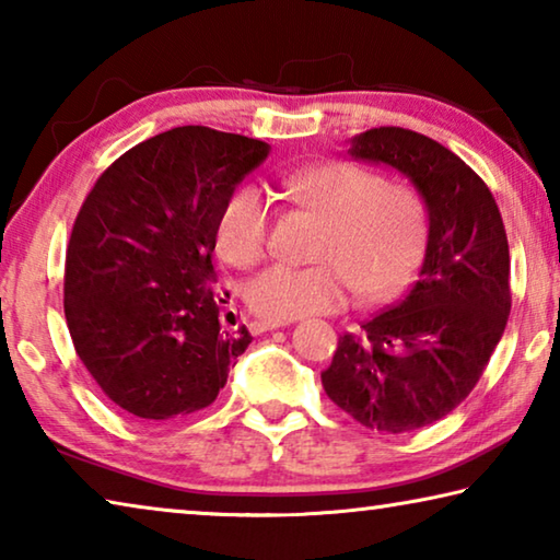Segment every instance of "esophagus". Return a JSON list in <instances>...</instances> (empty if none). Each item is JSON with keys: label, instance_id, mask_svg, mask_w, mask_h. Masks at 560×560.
I'll list each match as a JSON object with an SVG mask.
<instances>
[{"label": "esophagus", "instance_id": "1", "mask_svg": "<svg viewBox=\"0 0 560 560\" xmlns=\"http://www.w3.org/2000/svg\"><path fill=\"white\" fill-rule=\"evenodd\" d=\"M283 326H289L287 320H252L249 324V330L254 336H259V334H264V330H277V328H283Z\"/></svg>", "mask_w": 560, "mask_h": 560}]
</instances>
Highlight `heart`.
<instances>
[{
	"mask_svg": "<svg viewBox=\"0 0 560 560\" xmlns=\"http://www.w3.org/2000/svg\"><path fill=\"white\" fill-rule=\"evenodd\" d=\"M283 195L326 222L311 267H277L249 283L246 301L269 320L336 311L355 289L363 299L400 291L420 267L430 217L420 192L385 183L353 163H324L281 179ZM271 242V207L257 187L226 197L217 220V249L240 269L264 259Z\"/></svg>",
	"mask_w": 560,
	"mask_h": 560,
	"instance_id": "1",
	"label": "heart"
}]
</instances>
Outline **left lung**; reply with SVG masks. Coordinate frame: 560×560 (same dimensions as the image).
I'll return each instance as SVG.
<instances>
[{"label": "left lung", "mask_w": 560, "mask_h": 560, "mask_svg": "<svg viewBox=\"0 0 560 560\" xmlns=\"http://www.w3.org/2000/svg\"><path fill=\"white\" fill-rule=\"evenodd\" d=\"M348 155L405 175L428 205L420 279L407 296L338 338L320 373L340 410L377 432H412L450 415L485 373L511 311L509 242L494 195L438 140L373 128Z\"/></svg>", "instance_id": "8db88e82"}]
</instances>
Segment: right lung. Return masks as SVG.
Masks as SVG:
<instances>
[{
    "mask_svg": "<svg viewBox=\"0 0 560 560\" xmlns=\"http://www.w3.org/2000/svg\"><path fill=\"white\" fill-rule=\"evenodd\" d=\"M261 140L183 126L130 148L75 217L63 314L75 353L110 402L143 420L212 405L252 336L224 330L217 220L269 155Z\"/></svg>",
    "mask_w": 560,
    "mask_h": 560,
    "instance_id": "add662e5",
    "label": "right lung"
}]
</instances>
